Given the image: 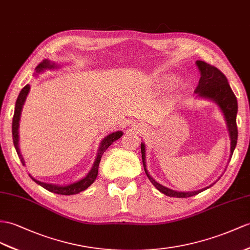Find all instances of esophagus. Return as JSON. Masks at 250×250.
I'll use <instances>...</instances> for the list:
<instances>
[{
    "label": "esophagus",
    "mask_w": 250,
    "mask_h": 250,
    "mask_svg": "<svg viewBox=\"0 0 250 250\" xmlns=\"http://www.w3.org/2000/svg\"><path fill=\"white\" fill-rule=\"evenodd\" d=\"M131 126H132V128H133V129H135V128H138V126H137V125H135V123L131 124Z\"/></svg>",
    "instance_id": "34e87169"
}]
</instances>
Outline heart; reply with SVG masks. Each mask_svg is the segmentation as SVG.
Returning a JSON list of instances; mask_svg holds the SVG:
<instances>
[{
  "instance_id": "heart-1",
  "label": "heart",
  "mask_w": 250,
  "mask_h": 250,
  "mask_svg": "<svg viewBox=\"0 0 250 250\" xmlns=\"http://www.w3.org/2000/svg\"><path fill=\"white\" fill-rule=\"evenodd\" d=\"M169 81H171V77H169V76H164L161 79V83H169Z\"/></svg>"
}]
</instances>
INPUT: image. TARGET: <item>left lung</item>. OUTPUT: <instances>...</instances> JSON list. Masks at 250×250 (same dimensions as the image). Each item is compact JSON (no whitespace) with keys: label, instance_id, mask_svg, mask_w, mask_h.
<instances>
[{"label":"left lung","instance_id":"8db88e82","mask_svg":"<svg viewBox=\"0 0 250 250\" xmlns=\"http://www.w3.org/2000/svg\"><path fill=\"white\" fill-rule=\"evenodd\" d=\"M196 65L200 72V78H199L198 86L196 87L194 92H195L197 97H200V99H206V100L214 102L215 104L220 107L221 111L223 112L225 121H226L227 129H228L229 138H230V158H229V161H230L237 142L236 97L230 88L227 77L225 76L217 68L205 62H202V60H197ZM141 154H142V162H143L144 171H145V174L147 175L148 179L150 180L151 184L156 187L157 190H159L161 193L166 194L167 196H169V197L185 198V197L194 196L196 195V194L207 190V188H209L210 187L214 185L218 179H220L218 178L215 182H213V184H211L209 187L200 188V190H197V191H188V192L175 191V190H172V188H168L167 187L160 185L159 182H157L149 175L147 168H146V160H145L146 153H145L144 143H141Z\"/></svg>","mask_w":250,"mask_h":250}]
</instances>
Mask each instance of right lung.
<instances>
[{
    "instance_id": "right-lung-1",
    "label": "right lung",
    "mask_w": 250,
    "mask_h": 250,
    "mask_svg": "<svg viewBox=\"0 0 250 250\" xmlns=\"http://www.w3.org/2000/svg\"><path fill=\"white\" fill-rule=\"evenodd\" d=\"M60 65L62 64H58L56 62H51V60H48V59H44L43 62H40L37 65V68H36L35 76H38V74H40L41 72H43L45 70L58 69V68H60ZM29 89H30V86L29 84H26V86L21 90V92H20L19 96H18L17 102H16L15 113H14V119H13L14 145H15V148L17 150V154H18V156H19L23 166H25V161H24V158L21 155L20 147H19V126H20L19 122H20V118H21L23 105H24V103H25L26 97L29 93ZM122 136H123V131L119 130V131H114V132L110 133V135L106 136L104 139L102 140L92 167H91L89 173L86 175V177L79 179L76 182H73V184L65 185V186H58V185H53V184H46V182H41L37 179H35L34 177H32V176L29 175L30 178H32L36 182V184H38L42 188H44L45 190L50 191L52 193H55V194H60V195H74V194H78L79 192H83L86 190V188H88L91 185H92L94 180L96 179L97 173H99V166H100L101 158H102L103 154L105 153L109 146H110L114 141H117V140L120 139Z\"/></svg>"
}]
</instances>
